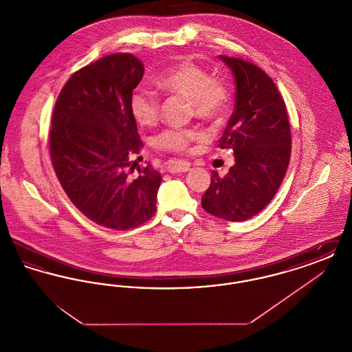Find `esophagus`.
I'll use <instances>...</instances> for the list:
<instances>
[{"label":"esophagus","instance_id":"obj_1","mask_svg":"<svg viewBox=\"0 0 352 352\" xmlns=\"http://www.w3.org/2000/svg\"><path fill=\"white\" fill-rule=\"evenodd\" d=\"M188 170H190V165H188V164H184V162H175V164L168 166V173H171V174L184 173V171H188Z\"/></svg>","mask_w":352,"mask_h":352}]
</instances>
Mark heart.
I'll return each mask as SVG.
<instances>
[{
  "label": "heart",
  "instance_id": "b5f03b06",
  "mask_svg": "<svg viewBox=\"0 0 352 352\" xmlns=\"http://www.w3.org/2000/svg\"><path fill=\"white\" fill-rule=\"evenodd\" d=\"M155 85L168 95L181 96L188 101V112L201 121L215 122L228 109L230 91L208 71L192 62H181L161 72ZM129 109L134 121L141 126H153L160 118V98L148 88H137L129 99ZM201 138L195 129H166L158 134L154 144L158 149L184 154Z\"/></svg>",
  "mask_w": 352,
  "mask_h": 352
}]
</instances>
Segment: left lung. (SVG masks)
<instances>
[{"label":"left lung","mask_w":352,"mask_h":352,"mask_svg":"<svg viewBox=\"0 0 352 352\" xmlns=\"http://www.w3.org/2000/svg\"><path fill=\"white\" fill-rule=\"evenodd\" d=\"M220 59L234 72L236 102L219 148L234 151V165L224 177L212 171L201 207L217 218L243 221L263 211L281 186L292 133L284 99L268 74L241 58Z\"/></svg>","instance_id":"1"}]
</instances>
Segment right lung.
Here are the masks:
<instances>
[{"label": "right lung", "mask_w": 352, "mask_h": 352, "mask_svg": "<svg viewBox=\"0 0 352 352\" xmlns=\"http://www.w3.org/2000/svg\"><path fill=\"white\" fill-rule=\"evenodd\" d=\"M144 76L129 52L102 56L76 71L62 88L52 112L51 164L74 206L94 223L126 231L155 214L161 174L137 168L142 149L129 99Z\"/></svg>", "instance_id": "add662e5"}]
</instances>
